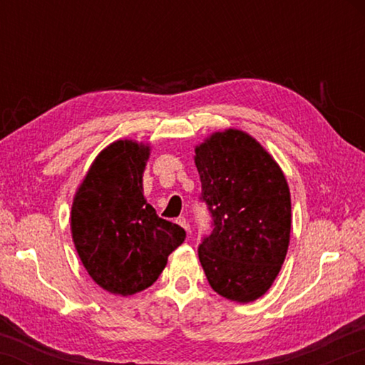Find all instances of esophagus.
<instances>
[{"label": "esophagus", "instance_id": "34e87169", "mask_svg": "<svg viewBox=\"0 0 365 365\" xmlns=\"http://www.w3.org/2000/svg\"><path fill=\"white\" fill-rule=\"evenodd\" d=\"M177 224H178V225H182V227L185 228V230H190L188 220H187V219H185V217H178V219H177Z\"/></svg>", "mask_w": 365, "mask_h": 365}]
</instances>
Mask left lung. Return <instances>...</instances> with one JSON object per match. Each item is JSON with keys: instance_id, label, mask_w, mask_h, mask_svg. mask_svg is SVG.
<instances>
[{"instance_id": "left-lung-1", "label": "left lung", "mask_w": 365, "mask_h": 365, "mask_svg": "<svg viewBox=\"0 0 365 365\" xmlns=\"http://www.w3.org/2000/svg\"><path fill=\"white\" fill-rule=\"evenodd\" d=\"M201 196L212 232L197 246L209 285L227 299L262 296L285 261L292 230L288 183L270 154L242 130L196 148Z\"/></svg>"}]
</instances>
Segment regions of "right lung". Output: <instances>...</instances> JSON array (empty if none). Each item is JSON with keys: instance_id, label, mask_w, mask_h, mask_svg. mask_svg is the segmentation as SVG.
I'll return each instance as SVG.
<instances>
[{"instance_id": "add662e5", "label": "right lung", "mask_w": 365, "mask_h": 365, "mask_svg": "<svg viewBox=\"0 0 365 365\" xmlns=\"http://www.w3.org/2000/svg\"><path fill=\"white\" fill-rule=\"evenodd\" d=\"M150 146L119 140L100 153L80 185L71 227L91 279L114 294H135L158 280L183 243V228L160 219L143 197Z\"/></svg>"}]
</instances>
